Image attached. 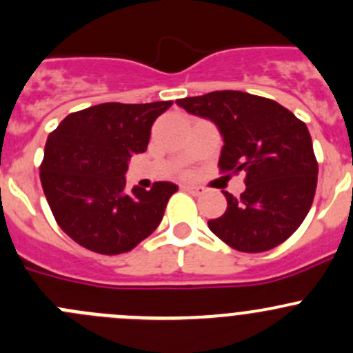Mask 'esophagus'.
Listing matches in <instances>:
<instances>
[{
    "mask_svg": "<svg viewBox=\"0 0 353 353\" xmlns=\"http://www.w3.org/2000/svg\"><path fill=\"white\" fill-rule=\"evenodd\" d=\"M183 190L188 191V193H190V194H194V196H198V194L203 193V188L193 186V184H184Z\"/></svg>",
    "mask_w": 353,
    "mask_h": 353,
    "instance_id": "esophagus-1",
    "label": "esophagus"
}]
</instances>
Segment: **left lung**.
I'll return each instance as SVG.
<instances>
[{
	"mask_svg": "<svg viewBox=\"0 0 353 353\" xmlns=\"http://www.w3.org/2000/svg\"><path fill=\"white\" fill-rule=\"evenodd\" d=\"M176 104L219 128L220 170L245 174L244 193H223L227 210L208 220L210 230L243 252L268 251L287 241L311 210L318 184L307 126L279 102L248 92H210Z\"/></svg>",
	"mask_w": 353,
	"mask_h": 353,
	"instance_id": "8db88e82",
	"label": "left lung"
}]
</instances>
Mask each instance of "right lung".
<instances>
[{"label": "right lung", "instance_id": "right-lung-1", "mask_svg": "<svg viewBox=\"0 0 353 353\" xmlns=\"http://www.w3.org/2000/svg\"><path fill=\"white\" fill-rule=\"evenodd\" d=\"M172 101L105 102L71 112L49 134L41 183L56 222L80 245L99 254L128 252L162 222L172 183L126 191L128 162L143 154L152 124Z\"/></svg>", "mask_w": 353, "mask_h": 353}]
</instances>
